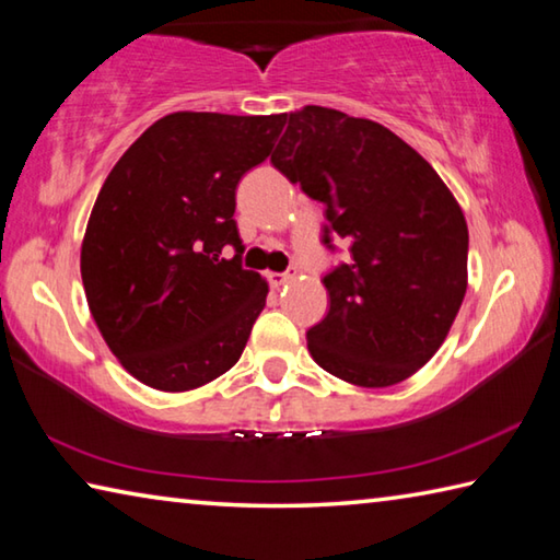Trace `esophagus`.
I'll use <instances>...</instances> for the list:
<instances>
[{
    "label": "esophagus",
    "instance_id": "esophagus-1",
    "mask_svg": "<svg viewBox=\"0 0 560 560\" xmlns=\"http://www.w3.org/2000/svg\"><path fill=\"white\" fill-rule=\"evenodd\" d=\"M293 277H296V269H287V271H269V273H267V281L271 283V289H281L283 283L293 281Z\"/></svg>",
    "mask_w": 560,
    "mask_h": 560
}]
</instances>
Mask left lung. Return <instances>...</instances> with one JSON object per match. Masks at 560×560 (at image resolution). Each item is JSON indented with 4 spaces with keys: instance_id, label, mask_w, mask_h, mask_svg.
<instances>
[{
    "instance_id": "8db88e82",
    "label": "left lung",
    "mask_w": 560,
    "mask_h": 560,
    "mask_svg": "<svg viewBox=\"0 0 560 560\" xmlns=\"http://www.w3.org/2000/svg\"><path fill=\"white\" fill-rule=\"evenodd\" d=\"M271 163L324 202V242L350 246L330 269L316 363L360 387L402 383L438 353L467 293L469 232L442 177L381 122L320 106L287 113Z\"/></svg>"
}]
</instances>
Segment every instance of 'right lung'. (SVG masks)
Masks as SVG:
<instances>
[{
    "mask_svg": "<svg viewBox=\"0 0 560 560\" xmlns=\"http://www.w3.org/2000/svg\"><path fill=\"white\" fill-rule=\"evenodd\" d=\"M283 122L287 113H170L103 183L81 279L103 340L140 383L185 393L240 360L269 287L242 267L236 185L269 158Z\"/></svg>",
    "mask_w": 560,
    "mask_h": 560,
    "instance_id": "right-lung-1",
    "label": "right lung"
}]
</instances>
